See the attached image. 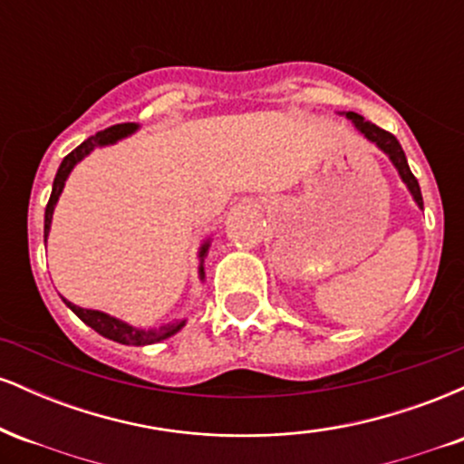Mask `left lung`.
I'll use <instances>...</instances> for the list:
<instances>
[{
    "label": "left lung",
    "instance_id": "left-lung-1",
    "mask_svg": "<svg viewBox=\"0 0 464 464\" xmlns=\"http://www.w3.org/2000/svg\"><path fill=\"white\" fill-rule=\"evenodd\" d=\"M347 117H349L351 121H353L355 129H358V130L362 132V135L366 137V140H371L372 143H377V146H380L382 150H384V152L388 154V157H391V161L395 163V168L399 169V174H401L403 183L408 185L410 194L414 196V200H417V205L420 207V209H423V196H420L419 180L414 179L412 172H410V165H408V161H406V154H403L401 146H399L397 137L392 135V132H388V130H384V129H380V126H375V124H372V121L364 120V117L358 115V113H351V111H349Z\"/></svg>",
    "mask_w": 464,
    "mask_h": 464
}]
</instances>
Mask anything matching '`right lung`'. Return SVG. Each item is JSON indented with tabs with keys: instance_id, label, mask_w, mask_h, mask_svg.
I'll return each mask as SVG.
<instances>
[{
	"instance_id": "obj_1",
	"label": "right lung",
	"mask_w": 464,
	"mask_h": 464,
	"mask_svg": "<svg viewBox=\"0 0 464 464\" xmlns=\"http://www.w3.org/2000/svg\"><path fill=\"white\" fill-rule=\"evenodd\" d=\"M135 129H137L135 124H117V126H111V129H106V130L95 132L93 137L84 140L76 148V150H72L65 159H63L61 168H58L56 179H54V188H52V196H50V200H47V207H45V228H44V237L45 239H47V233H50L52 214H54L56 200H58V196H61L63 188H65V180L69 177V172L73 169V165H76L80 159L87 157V154L92 152L95 146L115 143L117 140H121V137L130 135V132ZM207 248H209V244H205V246L200 248V257H205ZM200 276H205V268H202V264H200ZM65 303H67L69 310L76 314L80 321L87 323L89 327L95 329V332H98L100 335H104V338L115 340V343H121V344H132V347H141V344L159 343V340L169 338V335L177 334L179 329L183 327V323H172V324H163V327H159V329H137V327H130V324L117 321V318L109 316V314H104V312L82 310V307L73 305V303H69V301H65Z\"/></svg>"
}]
</instances>
